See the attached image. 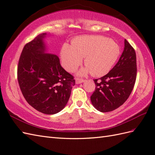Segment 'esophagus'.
<instances>
[{
  "instance_id": "34e87169",
  "label": "esophagus",
  "mask_w": 155,
  "mask_h": 155,
  "mask_svg": "<svg viewBox=\"0 0 155 155\" xmlns=\"http://www.w3.org/2000/svg\"><path fill=\"white\" fill-rule=\"evenodd\" d=\"M84 81L82 78H76V83H77V84L82 83V82H83Z\"/></svg>"
}]
</instances>
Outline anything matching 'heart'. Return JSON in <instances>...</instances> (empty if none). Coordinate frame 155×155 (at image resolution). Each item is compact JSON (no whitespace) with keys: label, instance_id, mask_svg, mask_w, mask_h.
<instances>
[{"label":"heart","instance_id":"1","mask_svg":"<svg viewBox=\"0 0 155 155\" xmlns=\"http://www.w3.org/2000/svg\"><path fill=\"white\" fill-rule=\"evenodd\" d=\"M120 54V46L113 40L101 35H84L74 39L72 45L64 44L61 49V59L64 69L74 72L84 57L86 67L78 74L91 73L93 76L101 77L111 70Z\"/></svg>","mask_w":155,"mask_h":155}]
</instances>
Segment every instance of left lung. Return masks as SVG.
Instances as JSON below:
<instances>
[{"label":"left lung","instance_id":"8db88e82","mask_svg":"<svg viewBox=\"0 0 155 155\" xmlns=\"http://www.w3.org/2000/svg\"><path fill=\"white\" fill-rule=\"evenodd\" d=\"M123 53L113 69L98 79H94L95 91L91 96L92 105L101 112L118 108L126 101L134 89L137 77L136 53L125 39Z\"/></svg>","mask_w":155,"mask_h":155}]
</instances>
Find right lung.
I'll return each instance as SVG.
<instances>
[{
    "mask_svg": "<svg viewBox=\"0 0 155 155\" xmlns=\"http://www.w3.org/2000/svg\"><path fill=\"white\" fill-rule=\"evenodd\" d=\"M39 35L24 47L17 69L18 81L27 102L45 114H55L67 104L75 84L74 77L61 67L59 57L45 53Z\"/></svg>",
    "mask_w": 155,
    "mask_h": 155,
    "instance_id": "obj_1",
    "label": "right lung"
}]
</instances>
